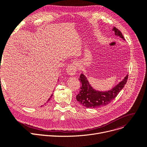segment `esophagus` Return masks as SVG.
<instances>
[{"label":"esophagus","instance_id":"esophagus-1","mask_svg":"<svg viewBox=\"0 0 147 147\" xmlns=\"http://www.w3.org/2000/svg\"><path fill=\"white\" fill-rule=\"evenodd\" d=\"M78 68V63L76 62H73L72 64L69 65L67 68V73L71 76H73L76 74L77 69Z\"/></svg>","mask_w":147,"mask_h":147}]
</instances>
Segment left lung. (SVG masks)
Segmentation results:
<instances>
[{
  "instance_id": "8db88e82",
  "label": "left lung",
  "mask_w": 147,
  "mask_h": 147,
  "mask_svg": "<svg viewBox=\"0 0 147 147\" xmlns=\"http://www.w3.org/2000/svg\"><path fill=\"white\" fill-rule=\"evenodd\" d=\"M113 31L115 34L125 40L120 30L114 27ZM128 79L127 75L125 79L117 84L114 88L108 91H98L92 88L89 84L86 76L81 74L79 80L82 83V86L79 94L76 96V99L80 104L86 108L95 109L105 106L110 104L117 96L120 90L124 88Z\"/></svg>"
}]
</instances>
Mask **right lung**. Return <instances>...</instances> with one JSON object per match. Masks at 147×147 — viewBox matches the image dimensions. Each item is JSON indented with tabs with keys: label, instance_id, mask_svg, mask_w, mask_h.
I'll return each instance as SVG.
<instances>
[{
	"label": "right lung",
	"instance_id": "obj_1",
	"mask_svg": "<svg viewBox=\"0 0 147 147\" xmlns=\"http://www.w3.org/2000/svg\"><path fill=\"white\" fill-rule=\"evenodd\" d=\"M58 80H59V79H58ZM52 95H52H52H51V96H50V98H49V99H48V101H49V100H50V99H51V98H52ZM47 102H48V101H47Z\"/></svg>",
	"mask_w": 147,
	"mask_h": 147
}]
</instances>
